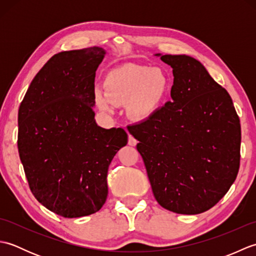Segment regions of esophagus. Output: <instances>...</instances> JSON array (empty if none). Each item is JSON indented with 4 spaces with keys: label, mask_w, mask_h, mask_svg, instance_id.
Listing matches in <instances>:
<instances>
[{
    "label": "esophagus",
    "mask_w": 256,
    "mask_h": 256,
    "mask_svg": "<svg viewBox=\"0 0 256 256\" xmlns=\"http://www.w3.org/2000/svg\"><path fill=\"white\" fill-rule=\"evenodd\" d=\"M136 144H138V140L134 136H132V135H128V145L135 146Z\"/></svg>",
    "instance_id": "obj_1"
}]
</instances>
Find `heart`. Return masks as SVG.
<instances>
[{"label": "heart", "mask_w": 256, "mask_h": 256, "mask_svg": "<svg viewBox=\"0 0 256 256\" xmlns=\"http://www.w3.org/2000/svg\"><path fill=\"white\" fill-rule=\"evenodd\" d=\"M104 89H94V102L103 111L114 104H126L128 116L143 121L160 108L170 88V78L158 67L126 64L110 70L104 77Z\"/></svg>", "instance_id": "1"}]
</instances>
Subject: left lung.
<instances>
[{"label": "left lung", "instance_id": "8db88e82", "mask_svg": "<svg viewBox=\"0 0 256 256\" xmlns=\"http://www.w3.org/2000/svg\"><path fill=\"white\" fill-rule=\"evenodd\" d=\"M172 68V101L128 130L138 140L162 208L198 214L224 198L240 168V118L228 91L186 55L160 56Z\"/></svg>", "mask_w": 256, "mask_h": 256}]
</instances>
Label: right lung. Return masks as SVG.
<instances>
[{"label":"right lung","mask_w":256,"mask_h":256,"mask_svg":"<svg viewBox=\"0 0 256 256\" xmlns=\"http://www.w3.org/2000/svg\"><path fill=\"white\" fill-rule=\"evenodd\" d=\"M104 54L90 47L54 55L20 106L18 148L30 189L64 218L102 208L108 165L128 143L123 128H102L94 121L96 70Z\"/></svg>","instance_id":"add662e5"}]
</instances>
